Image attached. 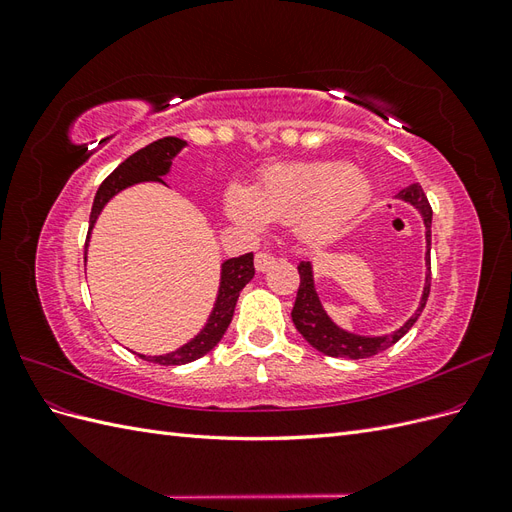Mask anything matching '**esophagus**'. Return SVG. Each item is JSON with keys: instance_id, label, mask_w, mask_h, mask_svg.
Here are the masks:
<instances>
[{"instance_id": "obj_1", "label": "esophagus", "mask_w": 512, "mask_h": 512, "mask_svg": "<svg viewBox=\"0 0 512 512\" xmlns=\"http://www.w3.org/2000/svg\"><path fill=\"white\" fill-rule=\"evenodd\" d=\"M273 262H275V256H271L267 252H260V254H256L254 265H256V271L262 273V271H269L273 267Z\"/></svg>"}]
</instances>
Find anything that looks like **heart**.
<instances>
[{
    "label": "heart",
    "instance_id": "b5f03b06",
    "mask_svg": "<svg viewBox=\"0 0 512 512\" xmlns=\"http://www.w3.org/2000/svg\"><path fill=\"white\" fill-rule=\"evenodd\" d=\"M371 181L359 168L335 162L271 166L258 185H232L226 213L245 230L265 232L273 222L294 224L305 243L337 239L369 203Z\"/></svg>",
    "mask_w": 512,
    "mask_h": 512
}]
</instances>
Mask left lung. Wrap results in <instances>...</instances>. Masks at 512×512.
<instances>
[{
  "label": "left lung",
  "mask_w": 512,
  "mask_h": 512,
  "mask_svg": "<svg viewBox=\"0 0 512 512\" xmlns=\"http://www.w3.org/2000/svg\"><path fill=\"white\" fill-rule=\"evenodd\" d=\"M397 198L404 200V203H408L410 207H414L418 213H421L423 224H425V286H423V294H421V301H418L416 312L393 333L359 335V333L346 331L327 314V309H324L318 297L312 260H301L297 267L301 275V284L297 292V301H294V307H292V322L294 327H297V331L305 337V342L322 354L337 356V359H367V356H374L386 348H391L395 342H399V339L412 329V324L423 312L429 297V286H431L429 252H431V215L433 213L427 203V196L418 183L408 185V188H404L397 194Z\"/></svg>",
  "instance_id": "8db88e82"
}]
</instances>
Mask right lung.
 Segmentation results:
<instances>
[{
    "label": "right lung",
    "instance_id": "add662e5",
    "mask_svg": "<svg viewBox=\"0 0 512 512\" xmlns=\"http://www.w3.org/2000/svg\"><path fill=\"white\" fill-rule=\"evenodd\" d=\"M188 147V143L181 141L177 136H164L160 141H153L151 145L138 149L136 153L121 162L111 175L104 179V183L98 188L96 198H94V207H91L89 215V232H87V241H85V262H87V247L91 232H94V226L100 218L102 209L111 203V200L123 192L132 188V185L138 183H162L166 185L164 177L170 173V166H173V160L179 156V153ZM254 277V254H243L239 258H228L220 265V286L218 294H215V303L211 314L205 322V327L200 329L190 342H185L173 352L166 354H138L141 359L151 361V363H160V365H185L192 363L200 356H205L211 352L215 346L220 344V339L224 337L228 324L232 320V314H235V305L241 290L245 288L247 282H252Z\"/></svg>",
    "mask_w": 512,
    "mask_h": 512
}]
</instances>
